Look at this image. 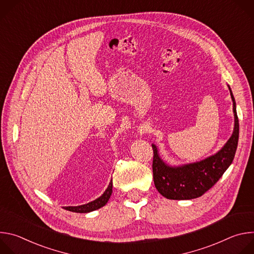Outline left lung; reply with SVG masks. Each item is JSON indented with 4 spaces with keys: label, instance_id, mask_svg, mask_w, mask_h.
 I'll return each mask as SVG.
<instances>
[{
    "label": "left lung",
    "instance_id": "left-lung-1",
    "mask_svg": "<svg viewBox=\"0 0 254 254\" xmlns=\"http://www.w3.org/2000/svg\"><path fill=\"white\" fill-rule=\"evenodd\" d=\"M229 90L233 101L234 129L230 138L218 153L197 163L171 167L161 159L157 147L152 144L154 150V183L159 193L164 197L171 200L198 198L218 182L231 165L237 149L239 123L235 99L230 87Z\"/></svg>",
    "mask_w": 254,
    "mask_h": 254
}]
</instances>
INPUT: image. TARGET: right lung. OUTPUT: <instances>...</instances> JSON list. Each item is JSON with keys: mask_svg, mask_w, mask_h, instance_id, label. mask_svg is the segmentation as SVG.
Masks as SVG:
<instances>
[{"mask_svg": "<svg viewBox=\"0 0 254 254\" xmlns=\"http://www.w3.org/2000/svg\"><path fill=\"white\" fill-rule=\"evenodd\" d=\"M112 193H113V180L111 181V183H110V185H108L105 192L99 198L95 199L94 201L89 202L84 205H80V206H68V207H64V208L68 211L75 212V213H88V212H91V211H94V210H97V209L103 207L107 203V201L110 200Z\"/></svg>", "mask_w": 254, "mask_h": 254, "instance_id": "1", "label": "right lung"}]
</instances>
